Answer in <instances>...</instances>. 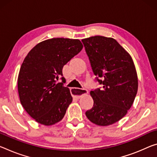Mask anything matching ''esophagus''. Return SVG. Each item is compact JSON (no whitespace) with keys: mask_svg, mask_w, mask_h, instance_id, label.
Segmentation results:
<instances>
[{"mask_svg":"<svg viewBox=\"0 0 157 157\" xmlns=\"http://www.w3.org/2000/svg\"><path fill=\"white\" fill-rule=\"evenodd\" d=\"M71 94H73L74 98H79L80 97L84 95V94H87L88 91L86 89H78V88H72L71 89Z\"/></svg>","mask_w":157,"mask_h":157,"instance_id":"esophagus-1","label":"esophagus"}]
</instances>
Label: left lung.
I'll return each instance as SVG.
<instances>
[{
	"label": "left lung",
	"instance_id": "left-lung-1",
	"mask_svg": "<svg viewBox=\"0 0 157 157\" xmlns=\"http://www.w3.org/2000/svg\"><path fill=\"white\" fill-rule=\"evenodd\" d=\"M102 89L91 91L94 105L85 114L98 126H108L127 113L138 91L135 65L127 52L112 38L96 36L82 40Z\"/></svg>",
	"mask_w": 157,
	"mask_h": 157
}]
</instances>
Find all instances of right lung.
Returning a JSON list of instances; mask_svg holds the SVG:
<instances>
[{
    "mask_svg": "<svg viewBox=\"0 0 157 157\" xmlns=\"http://www.w3.org/2000/svg\"><path fill=\"white\" fill-rule=\"evenodd\" d=\"M82 48L78 39L52 38L36 44L24 59L17 81L19 99L37 122L50 126L63 118L73 98L63 86L62 70ZM60 77L62 82L56 83Z\"/></svg>",
    "mask_w": 157,
    "mask_h": 157,
    "instance_id": "1",
    "label": "right lung"
}]
</instances>
